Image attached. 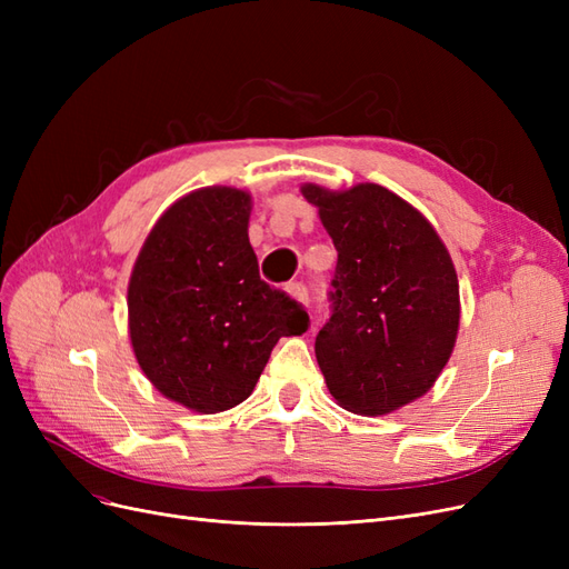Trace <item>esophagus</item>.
Wrapping results in <instances>:
<instances>
[{"label": "esophagus", "mask_w": 569, "mask_h": 569, "mask_svg": "<svg viewBox=\"0 0 569 569\" xmlns=\"http://www.w3.org/2000/svg\"><path fill=\"white\" fill-rule=\"evenodd\" d=\"M287 291H289V297H295L303 306H308V301H311V295H308V287L303 282H291L287 287Z\"/></svg>", "instance_id": "esophagus-1"}]
</instances>
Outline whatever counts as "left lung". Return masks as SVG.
Instances as JSON below:
<instances>
[{"instance_id": "obj_1", "label": "left lung", "mask_w": 569, "mask_h": 569, "mask_svg": "<svg viewBox=\"0 0 569 569\" xmlns=\"http://www.w3.org/2000/svg\"><path fill=\"white\" fill-rule=\"evenodd\" d=\"M301 194L337 249L332 313L316 337L327 389L356 416H387L432 389L453 353V261L429 220L382 184Z\"/></svg>"}]
</instances>
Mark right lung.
<instances>
[{"label":"right lung","mask_w":569,"mask_h":569,"mask_svg":"<svg viewBox=\"0 0 569 569\" xmlns=\"http://www.w3.org/2000/svg\"><path fill=\"white\" fill-rule=\"evenodd\" d=\"M249 216L242 189H197L157 220L130 274L137 363L206 416L249 399L278 339L308 330L303 306L258 274Z\"/></svg>","instance_id":"right-lung-1"}]
</instances>
